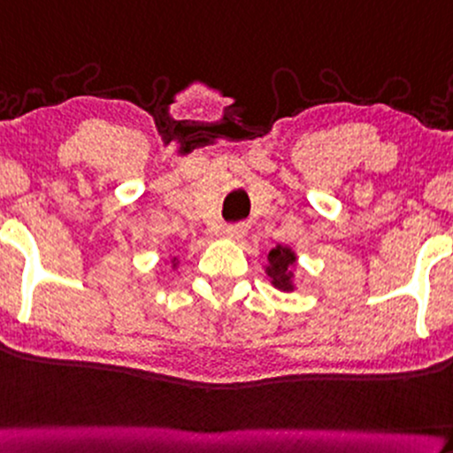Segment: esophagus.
Listing matches in <instances>:
<instances>
[{
    "label": "esophagus",
    "instance_id": "1",
    "mask_svg": "<svg viewBox=\"0 0 453 453\" xmlns=\"http://www.w3.org/2000/svg\"><path fill=\"white\" fill-rule=\"evenodd\" d=\"M247 232H249V223H244V221L230 223V226H226V236L232 238V241H241V238L247 236Z\"/></svg>",
    "mask_w": 453,
    "mask_h": 453
}]
</instances>
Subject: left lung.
Returning a JSON list of instances; mask_svg holds the SVG:
<instances>
[{
  "instance_id": "left-lung-1",
  "label": "left lung",
  "mask_w": 453,
  "mask_h": 453,
  "mask_svg": "<svg viewBox=\"0 0 453 453\" xmlns=\"http://www.w3.org/2000/svg\"><path fill=\"white\" fill-rule=\"evenodd\" d=\"M270 268H268V276L274 282V287L282 288V291H291V268L296 264V255H293L291 249L285 247H276L270 250L268 255Z\"/></svg>"
}]
</instances>
